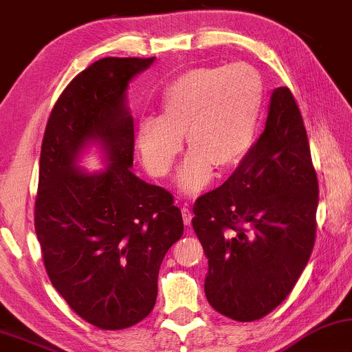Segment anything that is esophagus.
Wrapping results in <instances>:
<instances>
[{
    "label": "esophagus",
    "instance_id": "1",
    "mask_svg": "<svg viewBox=\"0 0 352 352\" xmlns=\"http://www.w3.org/2000/svg\"><path fill=\"white\" fill-rule=\"evenodd\" d=\"M182 216H184V222H185V226H190L191 224V211H190V208H186V206H184L182 208Z\"/></svg>",
    "mask_w": 352,
    "mask_h": 352
}]
</instances>
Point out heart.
Segmentation results:
<instances>
[{
    "instance_id": "b5f03b06",
    "label": "heart",
    "mask_w": 352,
    "mask_h": 352,
    "mask_svg": "<svg viewBox=\"0 0 352 352\" xmlns=\"http://www.w3.org/2000/svg\"><path fill=\"white\" fill-rule=\"evenodd\" d=\"M263 104V81L247 63L199 66L185 71L164 89L161 115L140 118L136 146L151 175L166 177L182 149L188 155L177 186L186 195L201 191L212 167L228 172L245 159Z\"/></svg>"
}]
</instances>
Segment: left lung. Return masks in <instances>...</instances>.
I'll return each instance as SVG.
<instances>
[{
	"mask_svg": "<svg viewBox=\"0 0 352 352\" xmlns=\"http://www.w3.org/2000/svg\"><path fill=\"white\" fill-rule=\"evenodd\" d=\"M317 173L294 96L271 94L265 131L191 219L208 258L204 294L237 322L274 310L294 289L315 243Z\"/></svg>",
	"mask_w": 352,
	"mask_h": 352,
	"instance_id": "1",
	"label": "left lung"
}]
</instances>
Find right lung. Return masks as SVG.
I'll list each match as a JSON object with an SVG mask.
<instances>
[{
	"label": "right lung",
	"instance_id": "add662e5",
	"mask_svg": "<svg viewBox=\"0 0 352 352\" xmlns=\"http://www.w3.org/2000/svg\"><path fill=\"white\" fill-rule=\"evenodd\" d=\"M155 58H102L53 107L40 151L35 232L53 287L87 323L123 330L148 317L159 268L184 234L180 209L161 186L131 172L133 78ZM99 145L106 168L77 162Z\"/></svg>",
	"mask_w": 352,
	"mask_h": 352
}]
</instances>
